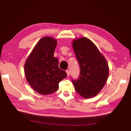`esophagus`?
<instances>
[{"label": "esophagus", "instance_id": "esophagus-1", "mask_svg": "<svg viewBox=\"0 0 131 131\" xmlns=\"http://www.w3.org/2000/svg\"><path fill=\"white\" fill-rule=\"evenodd\" d=\"M66 73H67V76L69 77L70 76V70H67L66 71Z\"/></svg>", "mask_w": 131, "mask_h": 131}]
</instances>
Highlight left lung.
<instances>
[{
    "label": "left lung",
    "mask_w": 131,
    "mask_h": 131,
    "mask_svg": "<svg viewBox=\"0 0 131 131\" xmlns=\"http://www.w3.org/2000/svg\"><path fill=\"white\" fill-rule=\"evenodd\" d=\"M73 47L80 70L78 79H72L75 90L84 98L95 96L107 80V61L93 42L86 37L74 40Z\"/></svg>",
    "instance_id": "8db88e82"
}]
</instances>
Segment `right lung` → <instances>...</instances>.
Segmentation results:
<instances>
[{
    "instance_id": "obj_1",
    "label": "right lung",
    "mask_w": 131,
    "mask_h": 131,
    "mask_svg": "<svg viewBox=\"0 0 131 131\" xmlns=\"http://www.w3.org/2000/svg\"><path fill=\"white\" fill-rule=\"evenodd\" d=\"M57 41L44 37L37 42L25 64L26 80L35 91L48 95L57 91L59 83L67 76L58 67V59L54 57Z\"/></svg>"
}]
</instances>
